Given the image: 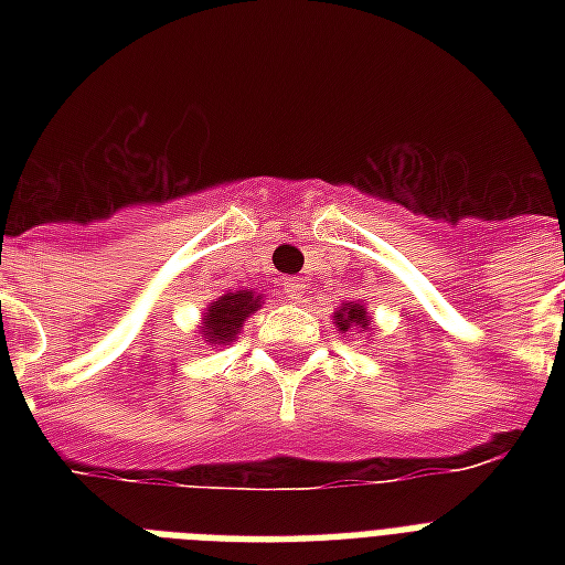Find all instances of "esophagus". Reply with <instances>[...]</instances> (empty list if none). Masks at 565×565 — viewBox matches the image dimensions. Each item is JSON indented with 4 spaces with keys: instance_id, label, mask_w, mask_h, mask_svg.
<instances>
[{
    "instance_id": "34e87169",
    "label": "esophagus",
    "mask_w": 565,
    "mask_h": 565,
    "mask_svg": "<svg viewBox=\"0 0 565 565\" xmlns=\"http://www.w3.org/2000/svg\"><path fill=\"white\" fill-rule=\"evenodd\" d=\"M281 287H284V296H287V299H292V301L305 299V284H301L299 278H284Z\"/></svg>"
}]
</instances>
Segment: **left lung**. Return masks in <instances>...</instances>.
<instances>
[{
  "label": "left lung",
  "instance_id": "left-lung-1",
  "mask_svg": "<svg viewBox=\"0 0 565 565\" xmlns=\"http://www.w3.org/2000/svg\"><path fill=\"white\" fill-rule=\"evenodd\" d=\"M334 326L340 334H345V331L366 334V331H372V317L363 301H343V305L334 310Z\"/></svg>",
  "mask_w": 565,
  "mask_h": 565
}]
</instances>
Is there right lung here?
Returning <instances> with one entry per match:
<instances>
[{
    "label": "right lung",
    "instance_id": "right-lung-1",
    "mask_svg": "<svg viewBox=\"0 0 565 565\" xmlns=\"http://www.w3.org/2000/svg\"><path fill=\"white\" fill-rule=\"evenodd\" d=\"M266 296L255 290H225L222 296H216L213 301H207V308L202 310V319H199V331L195 334L202 337V343H207L211 349H225L239 337L246 319L255 313V310L264 308Z\"/></svg>",
    "mask_w": 565,
    "mask_h": 565
}]
</instances>
